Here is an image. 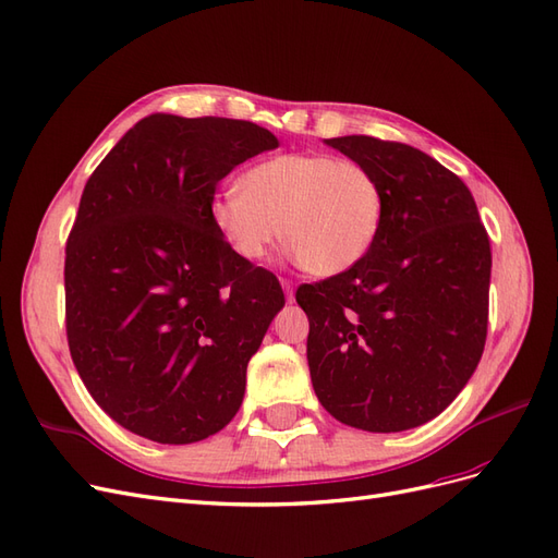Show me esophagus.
Here are the masks:
<instances>
[{
	"instance_id": "obj_1",
	"label": "esophagus",
	"mask_w": 558,
	"mask_h": 558,
	"mask_svg": "<svg viewBox=\"0 0 558 558\" xmlns=\"http://www.w3.org/2000/svg\"><path fill=\"white\" fill-rule=\"evenodd\" d=\"M281 289H283V293H286V300H289V302H293V300H295V293H293V283H291V281L281 279Z\"/></svg>"
}]
</instances>
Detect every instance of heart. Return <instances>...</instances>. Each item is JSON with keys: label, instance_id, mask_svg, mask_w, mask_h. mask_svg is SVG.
I'll return each mask as SVG.
<instances>
[{"label": "heart", "instance_id": "1", "mask_svg": "<svg viewBox=\"0 0 558 558\" xmlns=\"http://www.w3.org/2000/svg\"><path fill=\"white\" fill-rule=\"evenodd\" d=\"M384 216L377 177L356 160L283 154L253 165L240 189L218 191L209 221L244 260H263L283 234L316 277L342 275L373 248Z\"/></svg>", "mask_w": 558, "mask_h": 558}]
</instances>
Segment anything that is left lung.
Masks as SVG:
<instances>
[{"label":"left lung","mask_w":558,"mask_h":558,"mask_svg":"<svg viewBox=\"0 0 558 558\" xmlns=\"http://www.w3.org/2000/svg\"><path fill=\"white\" fill-rule=\"evenodd\" d=\"M381 185L367 256L300 286L318 402L369 433L416 428L445 412L486 342L492 246L468 185L424 150L365 134L326 140Z\"/></svg>","instance_id":"left-lung-1"}]
</instances>
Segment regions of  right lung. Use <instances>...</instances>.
<instances>
[{
    "mask_svg": "<svg viewBox=\"0 0 558 558\" xmlns=\"http://www.w3.org/2000/svg\"><path fill=\"white\" fill-rule=\"evenodd\" d=\"M232 118L150 113L97 165L66 240V340L78 377L116 424L160 445L226 428L246 365L283 307L272 272L209 221L216 183L272 150Z\"/></svg>",
    "mask_w": 558,
    "mask_h": 558,
    "instance_id": "right-lung-1",
    "label": "right lung"
}]
</instances>
